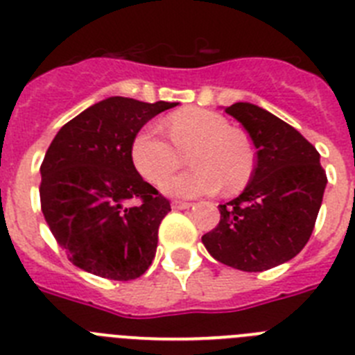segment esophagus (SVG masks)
Listing matches in <instances>:
<instances>
[{
	"label": "esophagus",
	"instance_id": "esophagus-1",
	"mask_svg": "<svg viewBox=\"0 0 355 355\" xmlns=\"http://www.w3.org/2000/svg\"><path fill=\"white\" fill-rule=\"evenodd\" d=\"M191 205H193V203L182 202V200H173V202H171V207H173L175 211H182V209H189Z\"/></svg>",
	"mask_w": 355,
	"mask_h": 355
}]
</instances>
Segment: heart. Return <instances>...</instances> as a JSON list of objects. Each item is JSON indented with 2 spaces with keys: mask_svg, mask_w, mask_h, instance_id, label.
<instances>
[{
  "mask_svg": "<svg viewBox=\"0 0 355 355\" xmlns=\"http://www.w3.org/2000/svg\"><path fill=\"white\" fill-rule=\"evenodd\" d=\"M171 145L157 126H144L132 143V162L146 182L159 186L175 173L186 157L195 166L169 178L164 191L173 196H200L216 193L236 195L245 189L255 169V152L250 137L232 128L218 112L186 109L166 119Z\"/></svg>",
  "mask_w": 355,
  "mask_h": 355,
  "instance_id": "heart-1",
  "label": "heart"
}]
</instances>
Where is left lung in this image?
Returning <instances> with one entry per match:
<instances>
[{
  "label": "left lung",
  "mask_w": 355,
  "mask_h": 355,
  "mask_svg": "<svg viewBox=\"0 0 355 355\" xmlns=\"http://www.w3.org/2000/svg\"><path fill=\"white\" fill-rule=\"evenodd\" d=\"M245 126L257 150L255 169L241 195L220 207V223L202 243L220 263L264 271L307 245L327 186L320 153L291 125L252 103L225 109Z\"/></svg>",
  "instance_id": "8db88e82"
}]
</instances>
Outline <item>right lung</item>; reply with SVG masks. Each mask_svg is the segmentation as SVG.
Listing matches in <instances>:
<instances>
[{
    "label": "right lung",
    "mask_w": 355,
    "mask_h": 355,
    "mask_svg": "<svg viewBox=\"0 0 355 355\" xmlns=\"http://www.w3.org/2000/svg\"><path fill=\"white\" fill-rule=\"evenodd\" d=\"M175 105L107 98L51 141L41 164V209L75 266L110 280L137 279L150 268L171 205L137 173L132 143Z\"/></svg>",
    "instance_id": "1"
}]
</instances>
